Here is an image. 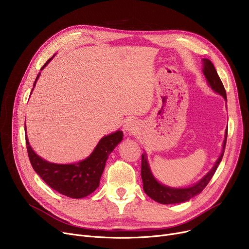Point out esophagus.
I'll use <instances>...</instances> for the list:
<instances>
[{"instance_id":"1","label":"esophagus","mask_w":249,"mask_h":249,"mask_svg":"<svg viewBox=\"0 0 249 249\" xmlns=\"http://www.w3.org/2000/svg\"><path fill=\"white\" fill-rule=\"evenodd\" d=\"M124 129L129 134H133L138 130V123L135 120H128L124 125Z\"/></svg>"}]
</instances>
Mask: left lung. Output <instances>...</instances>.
I'll return each instance as SVG.
<instances>
[{
	"mask_svg": "<svg viewBox=\"0 0 249 249\" xmlns=\"http://www.w3.org/2000/svg\"><path fill=\"white\" fill-rule=\"evenodd\" d=\"M203 72L205 77L207 78L208 85L211 87V89L215 93L221 95L227 101L226 90L224 89V86L222 84L220 77L215 70L214 64L211 62L210 59L203 58ZM227 132L228 130L226 129L225 139L223 141V148H222L221 154L219 156V159L216 160L214 166L209 171V173L203 178H201L197 182V184L188 188H171L160 184V182L156 180V178L153 177L146 159V154L143 153L141 160V178L143 181V190H144L145 194L149 196V197L155 202L165 205L184 203L195 197V196L199 195L209 184V181H210V179L214 176L219 163L221 162L222 158H223L226 145Z\"/></svg>",
	"mask_w": 249,
	"mask_h": 249,
	"instance_id": "left-lung-1",
	"label": "left lung"
}]
</instances>
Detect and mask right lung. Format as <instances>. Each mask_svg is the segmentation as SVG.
Listing matches in <instances>:
<instances>
[{"label": "right lung", "instance_id": "1", "mask_svg": "<svg viewBox=\"0 0 249 249\" xmlns=\"http://www.w3.org/2000/svg\"><path fill=\"white\" fill-rule=\"evenodd\" d=\"M53 57L54 55L49 58L41 70H43ZM39 75L40 72L36 77L34 87ZM25 137L29 160L36 174L56 192L70 198L81 199L87 197L99 187L100 178L106 165L108 156L122 141L123 132L118 130L112 134L104 136L99 141L94 151L86 160L70 164L52 163L41 159L31 148L27 134Z\"/></svg>", "mask_w": 249, "mask_h": 249}]
</instances>
